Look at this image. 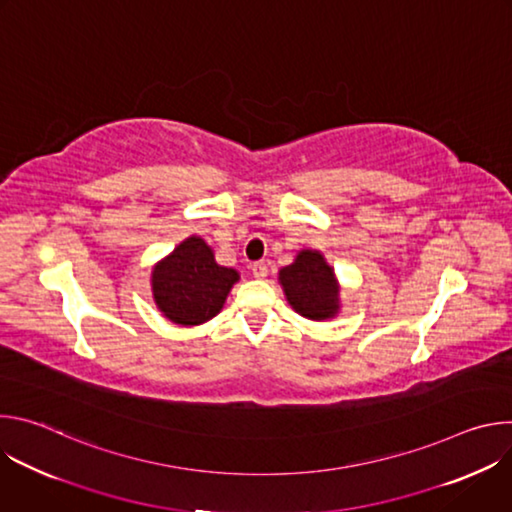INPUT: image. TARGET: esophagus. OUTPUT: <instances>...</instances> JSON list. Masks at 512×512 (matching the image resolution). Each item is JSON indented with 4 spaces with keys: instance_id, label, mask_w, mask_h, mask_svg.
I'll use <instances>...</instances> for the list:
<instances>
[{
    "instance_id": "esophagus-1",
    "label": "esophagus",
    "mask_w": 512,
    "mask_h": 512,
    "mask_svg": "<svg viewBox=\"0 0 512 512\" xmlns=\"http://www.w3.org/2000/svg\"><path fill=\"white\" fill-rule=\"evenodd\" d=\"M251 269H253V275H255L257 279H265V277H267V265H265L263 261H255V263L251 265Z\"/></svg>"
}]
</instances>
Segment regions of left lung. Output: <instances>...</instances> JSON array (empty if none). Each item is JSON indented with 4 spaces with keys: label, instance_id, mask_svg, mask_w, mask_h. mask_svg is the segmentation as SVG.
I'll return each mask as SVG.
<instances>
[{
    "label": "left lung",
    "instance_id": "1",
    "mask_svg": "<svg viewBox=\"0 0 512 512\" xmlns=\"http://www.w3.org/2000/svg\"><path fill=\"white\" fill-rule=\"evenodd\" d=\"M279 283L289 306L308 320H328L340 310L334 269L320 251H300L294 263L279 271Z\"/></svg>",
    "mask_w": 512,
    "mask_h": 512
}]
</instances>
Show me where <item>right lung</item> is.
Listing matches in <instances>:
<instances>
[{
	"mask_svg": "<svg viewBox=\"0 0 512 512\" xmlns=\"http://www.w3.org/2000/svg\"><path fill=\"white\" fill-rule=\"evenodd\" d=\"M239 273L214 261L204 239L182 241L152 271V291L158 310L180 326H198L223 310Z\"/></svg>",
	"mask_w": 512,
	"mask_h": 512,
	"instance_id": "right-lung-1",
	"label": "right lung"
}]
</instances>
